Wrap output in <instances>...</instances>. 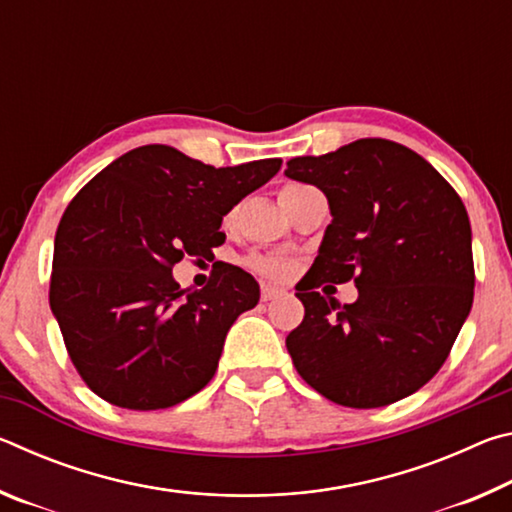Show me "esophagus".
Listing matches in <instances>:
<instances>
[{"label": "esophagus", "instance_id": "obj_1", "mask_svg": "<svg viewBox=\"0 0 512 512\" xmlns=\"http://www.w3.org/2000/svg\"><path fill=\"white\" fill-rule=\"evenodd\" d=\"M282 293H284V291L273 287V284H262V300H264V302L273 300V298H277V296H282Z\"/></svg>", "mask_w": 512, "mask_h": 512}]
</instances>
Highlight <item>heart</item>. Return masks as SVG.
Returning a JSON list of instances; mask_svg holds the SVG:
<instances>
[{"mask_svg":"<svg viewBox=\"0 0 512 512\" xmlns=\"http://www.w3.org/2000/svg\"><path fill=\"white\" fill-rule=\"evenodd\" d=\"M250 266L268 277H275V280H284V277H289L293 271V264L289 259L273 257V255H257L250 259Z\"/></svg>","mask_w":512,"mask_h":512,"instance_id":"obj_1","label":"heart"}]
</instances>
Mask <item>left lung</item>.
I'll use <instances>...</instances> for the list:
<instances>
[{
    "mask_svg": "<svg viewBox=\"0 0 512 512\" xmlns=\"http://www.w3.org/2000/svg\"><path fill=\"white\" fill-rule=\"evenodd\" d=\"M284 176L318 187L332 214L296 287L305 318L287 336L293 366L352 409L415 393L443 366L472 309L463 201L422 155L377 137L291 158ZM352 276L360 289L352 306L313 291Z\"/></svg>",
    "mask_w": 512,
    "mask_h": 512,
    "instance_id": "1",
    "label": "left lung"
}]
</instances>
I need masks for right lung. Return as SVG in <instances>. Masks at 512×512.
I'll list each match as a JSON object with an SVG mask.
<instances>
[{
	"label": "right lung",
	"instance_id": "add662e5",
	"mask_svg": "<svg viewBox=\"0 0 512 512\" xmlns=\"http://www.w3.org/2000/svg\"><path fill=\"white\" fill-rule=\"evenodd\" d=\"M282 167H210L167 144L110 162L67 205L54 241L49 305L76 370L103 400L169 409L214 377L225 334L259 302L244 268L180 289L171 266L221 246V221Z\"/></svg>",
	"mask_w": 512,
	"mask_h": 512
}]
</instances>
